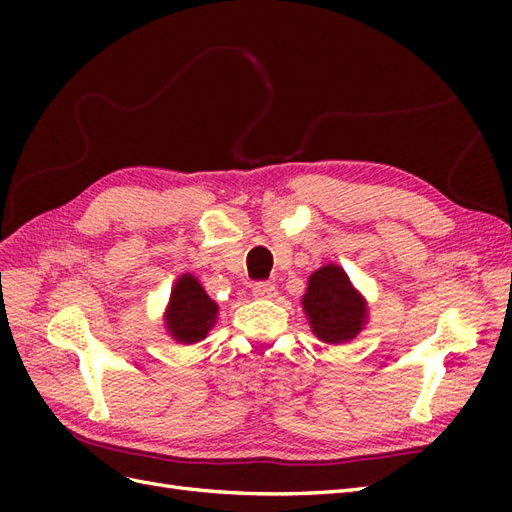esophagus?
<instances>
[{
	"instance_id": "1",
	"label": "esophagus",
	"mask_w": 512,
	"mask_h": 512,
	"mask_svg": "<svg viewBox=\"0 0 512 512\" xmlns=\"http://www.w3.org/2000/svg\"><path fill=\"white\" fill-rule=\"evenodd\" d=\"M252 292L258 299H271V297H275V286L271 282L260 280V282L252 284Z\"/></svg>"
}]
</instances>
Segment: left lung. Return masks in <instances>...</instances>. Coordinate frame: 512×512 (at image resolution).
I'll use <instances>...</instances> for the list:
<instances>
[{"mask_svg": "<svg viewBox=\"0 0 512 512\" xmlns=\"http://www.w3.org/2000/svg\"><path fill=\"white\" fill-rule=\"evenodd\" d=\"M303 309L312 331L327 344H342L361 331L365 301L348 280L344 269L327 265L309 277Z\"/></svg>", "mask_w": 512, "mask_h": 512, "instance_id": "8db88e82", "label": "left lung"}]
</instances>
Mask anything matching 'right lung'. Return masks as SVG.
Here are the masks:
<instances>
[{
  "instance_id": "add662e5",
  "label": "right lung",
  "mask_w": 512,
  "mask_h": 512,
  "mask_svg": "<svg viewBox=\"0 0 512 512\" xmlns=\"http://www.w3.org/2000/svg\"><path fill=\"white\" fill-rule=\"evenodd\" d=\"M215 314H218V305L207 297L196 277L183 275L170 294L166 327L177 342L194 344L207 337L215 322Z\"/></svg>"
}]
</instances>
